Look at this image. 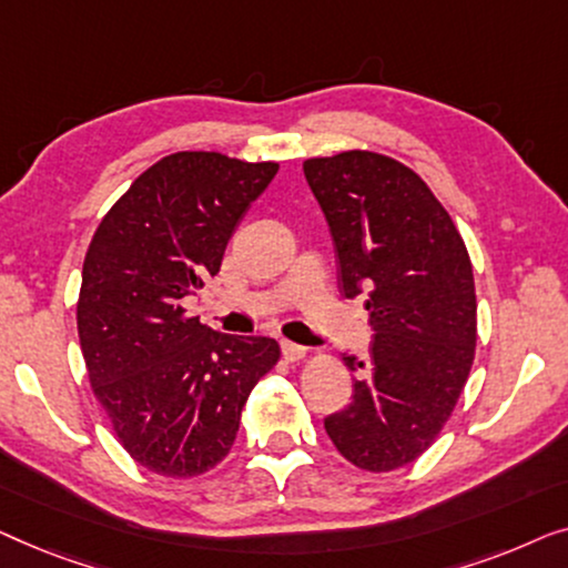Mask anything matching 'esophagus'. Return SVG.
Instances as JSON below:
<instances>
[{
    "label": "esophagus",
    "instance_id": "esophagus-1",
    "mask_svg": "<svg viewBox=\"0 0 568 568\" xmlns=\"http://www.w3.org/2000/svg\"><path fill=\"white\" fill-rule=\"evenodd\" d=\"M283 355H285V361H291V363H298V361H303V357H306V353L308 349L303 347V345H295V342H283Z\"/></svg>",
    "mask_w": 568,
    "mask_h": 568
}]
</instances>
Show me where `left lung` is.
Returning a JSON list of instances; mask_svg holds the SVG:
<instances>
[{
    "label": "left lung",
    "mask_w": 568,
    "mask_h": 568,
    "mask_svg": "<svg viewBox=\"0 0 568 568\" xmlns=\"http://www.w3.org/2000/svg\"><path fill=\"white\" fill-rule=\"evenodd\" d=\"M329 223L345 298L365 295L373 345L326 435L357 468L383 474L417 460L450 417L476 353V287L466 244L433 190L375 151L303 162Z\"/></svg>",
    "instance_id": "left-lung-1"
}]
</instances>
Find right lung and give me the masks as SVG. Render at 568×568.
<instances>
[{"mask_svg":"<svg viewBox=\"0 0 568 568\" xmlns=\"http://www.w3.org/2000/svg\"><path fill=\"white\" fill-rule=\"evenodd\" d=\"M275 174V162L178 151L149 166L94 231L79 342L118 440L151 474L201 476L226 458L252 388L281 361L275 339L219 334L185 314Z\"/></svg>","mask_w":568,"mask_h":568,"instance_id":"1","label":"right lung"}]
</instances>
